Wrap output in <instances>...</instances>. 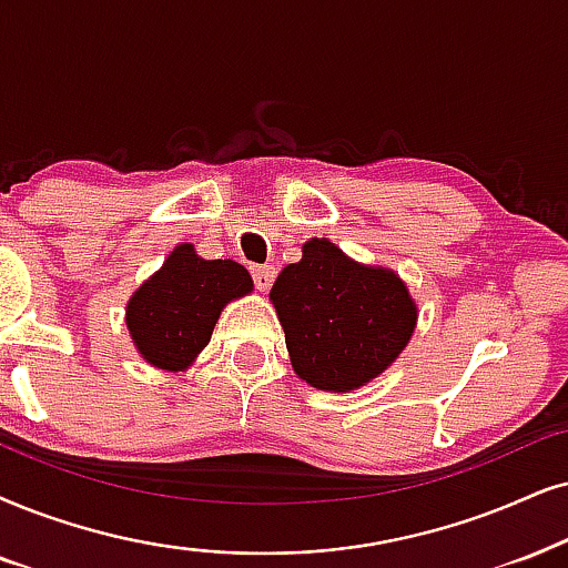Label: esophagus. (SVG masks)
I'll list each match as a JSON object with an SVG mask.
<instances>
[{
  "mask_svg": "<svg viewBox=\"0 0 568 568\" xmlns=\"http://www.w3.org/2000/svg\"><path fill=\"white\" fill-rule=\"evenodd\" d=\"M251 277H254L256 288L267 291L272 280H275V267H272V264H254V267H251Z\"/></svg>",
  "mask_w": 568,
  "mask_h": 568,
  "instance_id": "obj_1",
  "label": "esophagus"
}]
</instances>
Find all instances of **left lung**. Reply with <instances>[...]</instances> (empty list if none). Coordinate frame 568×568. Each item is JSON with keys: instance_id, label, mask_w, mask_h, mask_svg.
<instances>
[{"instance_id": "left-lung-1", "label": "left lung", "mask_w": 568, "mask_h": 568, "mask_svg": "<svg viewBox=\"0 0 568 568\" xmlns=\"http://www.w3.org/2000/svg\"><path fill=\"white\" fill-rule=\"evenodd\" d=\"M291 364L320 390L346 393L390 367L414 333L416 306L393 272L351 262L312 239L270 293Z\"/></svg>"}]
</instances>
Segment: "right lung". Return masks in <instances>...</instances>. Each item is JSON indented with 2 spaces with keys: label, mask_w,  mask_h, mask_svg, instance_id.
I'll return each instance as SVG.
<instances>
[{
  "label": "right lung",
  "mask_w": 568,
  "mask_h": 568,
  "mask_svg": "<svg viewBox=\"0 0 568 568\" xmlns=\"http://www.w3.org/2000/svg\"><path fill=\"white\" fill-rule=\"evenodd\" d=\"M251 275L233 260H201L191 243L168 256L128 301V329L141 356L160 369H185L210 343L227 301L251 291Z\"/></svg>",
  "instance_id": "right-lung-1"
}]
</instances>
